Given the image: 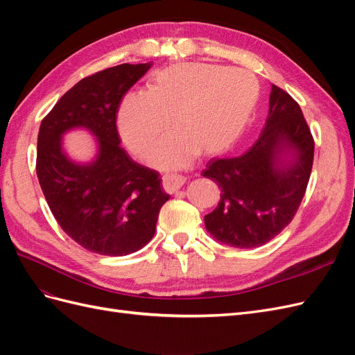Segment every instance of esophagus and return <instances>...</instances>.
Masks as SVG:
<instances>
[{"mask_svg": "<svg viewBox=\"0 0 355 355\" xmlns=\"http://www.w3.org/2000/svg\"><path fill=\"white\" fill-rule=\"evenodd\" d=\"M185 180L187 179L180 175H164L163 176V187L167 192H175L185 184Z\"/></svg>", "mask_w": 355, "mask_h": 355, "instance_id": "esophagus-1", "label": "esophagus"}]
</instances>
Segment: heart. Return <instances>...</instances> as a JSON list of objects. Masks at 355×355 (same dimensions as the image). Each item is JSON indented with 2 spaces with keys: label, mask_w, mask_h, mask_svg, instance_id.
<instances>
[{
  "label": "heart",
  "mask_w": 355,
  "mask_h": 355,
  "mask_svg": "<svg viewBox=\"0 0 355 355\" xmlns=\"http://www.w3.org/2000/svg\"><path fill=\"white\" fill-rule=\"evenodd\" d=\"M257 96L259 84L249 72L180 63L155 72L145 93L128 96L120 111V130L128 149L146 157L171 123L176 132L157 146L151 163L178 168L198 153L216 155L237 142Z\"/></svg>",
  "instance_id": "1"
}]
</instances>
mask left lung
I'll list each match as a JSON object with an SVG mask.
<instances>
[{
	"instance_id": "8db88e82",
	"label": "left lung",
	"mask_w": 355,
	"mask_h": 355,
	"mask_svg": "<svg viewBox=\"0 0 355 355\" xmlns=\"http://www.w3.org/2000/svg\"><path fill=\"white\" fill-rule=\"evenodd\" d=\"M291 154L287 164L284 153ZM314 137L299 103L271 85L259 139L234 158L210 159L202 176L220 188L218 207L204 216L218 241L239 249L263 245L292 222L309 182Z\"/></svg>"
}]
</instances>
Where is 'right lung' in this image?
<instances>
[{"label":"right lung","mask_w":355,"mask_h":355,"mask_svg":"<svg viewBox=\"0 0 355 355\" xmlns=\"http://www.w3.org/2000/svg\"><path fill=\"white\" fill-rule=\"evenodd\" d=\"M151 63H123L83 78L42 118L37 176L53 216L84 249L105 256L141 250L155 234L159 209L168 200L158 171L128 157L120 145L116 112L124 94ZM85 126L98 137L92 165L62 154L61 135Z\"/></svg>","instance_id":"add662e5"}]
</instances>
